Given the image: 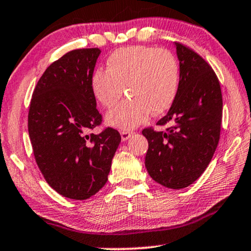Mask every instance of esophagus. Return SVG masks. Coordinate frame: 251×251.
<instances>
[{"label":"esophagus","instance_id":"34e87169","mask_svg":"<svg viewBox=\"0 0 251 251\" xmlns=\"http://www.w3.org/2000/svg\"><path fill=\"white\" fill-rule=\"evenodd\" d=\"M133 131H128V130H123V131H121V138L123 142H126V140H128L130 137H131L133 135Z\"/></svg>","mask_w":251,"mask_h":251}]
</instances>
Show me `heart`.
Segmentation results:
<instances>
[{
  "label": "heart",
  "mask_w": 251,
  "mask_h": 251,
  "mask_svg": "<svg viewBox=\"0 0 251 251\" xmlns=\"http://www.w3.org/2000/svg\"><path fill=\"white\" fill-rule=\"evenodd\" d=\"M180 81L177 58L168 50L150 47H128L108 57L106 71L91 76V91L102 107L111 108L123 96L130 98L109 111L108 126L129 130L146 122L150 114L166 113L176 99Z\"/></svg>",
  "instance_id": "1"
}]
</instances>
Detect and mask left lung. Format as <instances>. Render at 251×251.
Returning a JSON list of instances; mask_svg holds the SVG:
<instances>
[{
    "instance_id": "1",
    "label": "left lung",
    "mask_w": 251,
    "mask_h": 251,
    "mask_svg": "<svg viewBox=\"0 0 251 251\" xmlns=\"http://www.w3.org/2000/svg\"><path fill=\"white\" fill-rule=\"evenodd\" d=\"M180 67L179 88L159 126L167 131L143 130L149 142L147 173L156 183L180 190L193 184L207 169L221 135V84L207 61L190 48L175 42Z\"/></svg>"
}]
</instances>
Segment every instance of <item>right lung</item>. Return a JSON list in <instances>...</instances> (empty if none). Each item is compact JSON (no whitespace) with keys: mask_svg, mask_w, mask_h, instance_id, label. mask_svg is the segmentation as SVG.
<instances>
[{"mask_svg":"<svg viewBox=\"0 0 251 251\" xmlns=\"http://www.w3.org/2000/svg\"><path fill=\"white\" fill-rule=\"evenodd\" d=\"M101 51L77 49L50 65L34 89L28 133L47 183L65 198L85 200L107 181L121 142L118 130L88 135L101 115L91 91V76Z\"/></svg>","mask_w":251,"mask_h":251,"instance_id":"add662e5","label":"right lung"}]
</instances>
